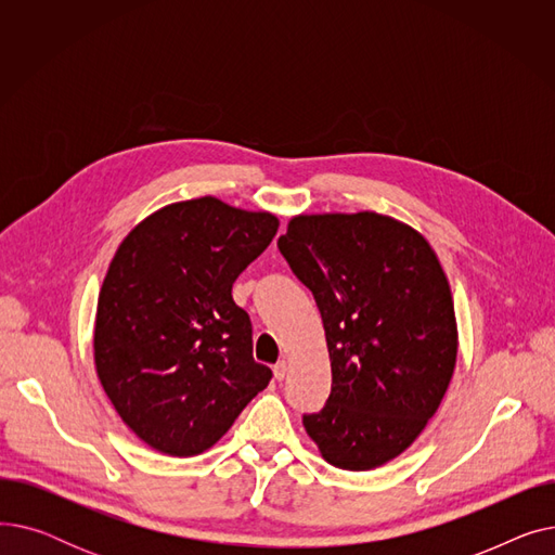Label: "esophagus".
I'll return each mask as SVG.
<instances>
[{
    "mask_svg": "<svg viewBox=\"0 0 555 555\" xmlns=\"http://www.w3.org/2000/svg\"><path fill=\"white\" fill-rule=\"evenodd\" d=\"M285 375H287V362H285V360H281L279 364H274V377H276V380L281 383Z\"/></svg>",
    "mask_w": 555,
    "mask_h": 555,
    "instance_id": "esophagus-1",
    "label": "esophagus"
}]
</instances>
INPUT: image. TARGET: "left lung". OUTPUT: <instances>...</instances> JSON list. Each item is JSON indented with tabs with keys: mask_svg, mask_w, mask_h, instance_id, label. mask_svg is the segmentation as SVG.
I'll use <instances>...</instances> for the list:
<instances>
[{
	"mask_svg": "<svg viewBox=\"0 0 555 555\" xmlns=\"http://www.w3.org/2000/svg\"><path fill=\"white\" fill-rule=\"evenodd\" d=\"M322 312L333 385L304 427L341 470L410 448L439 410L456 364V319L439 258L389 216H297L279 238Z\"/></svg>",
	"mask_w": 555,
	"mask_h": 555,
	"instance_id": "8db88e82",
	"label": "left lung"
}]
</instances>
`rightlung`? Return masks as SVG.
Instances as JSON below:
<instances>
[{"instance_id": "right-lung-1", "label": "right lung", "mask_w": 555, "mask_h": 555, "mask_svg": "<svg viewBox=\"0 0 555 555\" xmlns=\"http://www.w3.org/2000/svg\"><path fill=\"white\" fill-rule=\"evenodd\" d=\"M279 220L216 199L168 204L139 222L105 274L94 328L99 380L157 452L209 450L272 371L254 362L249 314L231 297Z\"/></svg>"}]
</instances>
